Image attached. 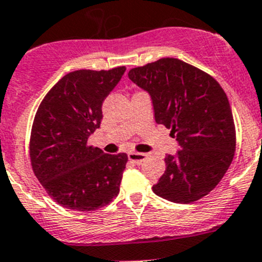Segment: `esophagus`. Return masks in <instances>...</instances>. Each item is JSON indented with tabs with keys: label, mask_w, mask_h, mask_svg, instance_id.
Here are the masks:
<instances>
[{
	"label": "esophagus",
	"mask_w": 262,
	"mask_h": 262,
	"mask_svg": "<svg viewBox=\"0 0 262 262\" xmlns=\"http://www.w3.org/2000/svg\"><path fill=\"white\" fill-rule=\"evenodd\" d=\"M128 157L130 161H133L134 164H141L144 161V159L147 157L146 154H142V152H129Z\"/></svg>",
	"instance_id": "34e87169"
}]
</instances>
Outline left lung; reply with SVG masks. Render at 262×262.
I'll use <instances>...</instances> for the list:
<instances>
[{
  "instance_id": "1",
  "label": "left lung",
  "mask_w": 262,
  "mask_h": 262,
  "mask_svg": "<svg viewBox=\"0 0 262 262\" xmlns=\"http://www.w3.org/2000/svg\"><path fill=\"white\" fill-rule=\"evenodd\" d=\"M128 77L149 93L155 120L180 146L177 155H166V170L152 190L175 204L199 201L234 157L235 126L224 90L207 73L172 57L130 69Z\"/></svg>"
}]
</instances>
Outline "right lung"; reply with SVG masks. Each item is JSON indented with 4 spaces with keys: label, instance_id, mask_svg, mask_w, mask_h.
Listing matches in <instances>:
<instances>
[{
    "label": "right lung",
    "instance_id": "add662e5",
    "mask_svg": "<svg viewBox=\"0 0 262 262\" xmlns=\"http://www.w3.org/2000/svg\"><path fill=\"white\" fill-rule=\"evenodd\" d=\"M124 73L125 67L75 70L61 78L38 107L30 133L32 169L62 207L92 211L119 194L126 154H105L87 142L100 128L102 102Z\"/></svg>",
    "mask_w": 262,
    "mask_h": 262
}]
</instances>
